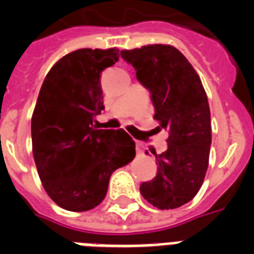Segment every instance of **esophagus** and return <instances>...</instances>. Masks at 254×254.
<instances>
[{
	"instance_id": "34e87169",
	"label": "esophagus",
	"mask_w": 254,
	"mask_h": 254,
	"mask_svg": "<svg viewBox=\"0 0 254 254\" xmlns=\"http://www.w3.org/2000/svg\"><path fill=\"white\" fill-rule=\"evenodd\" d=\"M137 152L138 154H142V152H143V146H142V143H139V142H137Z\"/></svg>"
}]
</instances>
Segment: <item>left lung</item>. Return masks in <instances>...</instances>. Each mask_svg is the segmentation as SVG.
Here are the masks:
<instances>
[{"instance_id":"obj_1","label":"left lung","mask_w":254,"mask_h":254,"mask_svg":"<svg viewBox=\"0 0 254 254\" xmlns=\"http://www.w3.org/2000/svg\"><path fill=\"white\" fill-rule=\"evenodd\" d=\"M137 79L151 92L154 119L168 131V148L156 155L158 172L142 183L141 194L160 210L176 209L193 199L209 166L211 121L198 74L172 45L152 44L121 51Z\"/></svg>"}]
</instances>
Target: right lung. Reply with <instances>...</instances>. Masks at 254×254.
Instances as JSON below:
<instances>
[{"mask_svg":"<svg viewBox=\"0 0 254 254\" xmlns=\"http://www.w3.org/2000/svg\"><path fill=\"white\" fill-rule=\"evenodd\" d=\"M119 60V49L83 48L49 70L31 119L32 152L45 191L69 211H87L104 199L109 177L135 156L124 129L92 127L104 109L100 74Z\"/></svg>","mask_w":254,"mask_h":254,"instance_id":"right-lung-1","label":"right lung"}]
</instances>
